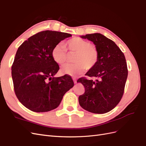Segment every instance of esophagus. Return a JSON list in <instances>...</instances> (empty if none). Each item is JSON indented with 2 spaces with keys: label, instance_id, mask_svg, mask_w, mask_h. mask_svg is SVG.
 <instances>
[{
  "label": "esophagus",
  "instance_id": "obj_1",
  "mask_svg": "<svg viewBox=\"0 0 146 146\" xmlns=\"http://www.w3.org/2000/svg\"><path fill=\"white\" fill-rule=\"evenodd\" d=\"M73 81H74V83H77V80H76V78H73Z\"/></svg>",
  "mask_w": 146,
  "mask_h": 146
}]
</instances>
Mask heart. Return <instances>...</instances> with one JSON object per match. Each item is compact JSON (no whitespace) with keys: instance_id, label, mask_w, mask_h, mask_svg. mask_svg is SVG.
<instances>
[{"instance_id":"heart-1","label":"heart","mask_w":146,"mask_h":146,"mask_svg":"<svg viewBox=\"0 0 146 146\" xmlns=\"http://www.w3.org/2000/svg\"><path fill=\"white\" fill-rule=\"evenodd\" d=\"M64 46L58 44L52 50V56L55 62L63 65L67 61L68 53L76 54L74 61L75 63L67 64L61 68V72L69 76L75 77L82 74L84 70L93 68L99 60V52L88 41L79 37L69 39Z\"/></svg>"}]
</instances>
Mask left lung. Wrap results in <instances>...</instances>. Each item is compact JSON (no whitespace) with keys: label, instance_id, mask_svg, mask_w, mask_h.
<instances>
[{"label":"left lung","instance_id":"obj_1","mask_svg":"<svg viewBox=\"0 0 146 146\" xmlns=\"http://www.w3.org/2000/svg\"><path fill=\"white\" fill-rule=\"evenodd\" d=\"M81 37L93 42L99 52V60L85 74L95 80L78 79L85 89L78 97L79 104L91 113H106L116 107L123 94L128 76L125 56L115 42L100 33Z\"/></svg>","mask_w":146,"mask_h":146}]
</instances>
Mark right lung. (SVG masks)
I'll list each match as a JSON object with an SVG mask.
<instances>
[{
  "label": "right lung",
  "instance_id": "obj_1",
  "mask_svg": "<svg viewBox=\"0 0 146 146\" xmlns=\"http://www.w3.org/2000/svg\"><path fill=\"white\" fill-rule=\"evenodd\" d=\"M72 35L46 30L28 38L19 47L11 66L15 94L24 107L35 112H47L58 107L66 92L74 86L68 75L54 76L60 69L53 59L56 45Z\"/></svg>",
  "mask_w": 146,
  "mask_h": 146
}]
</instances>
